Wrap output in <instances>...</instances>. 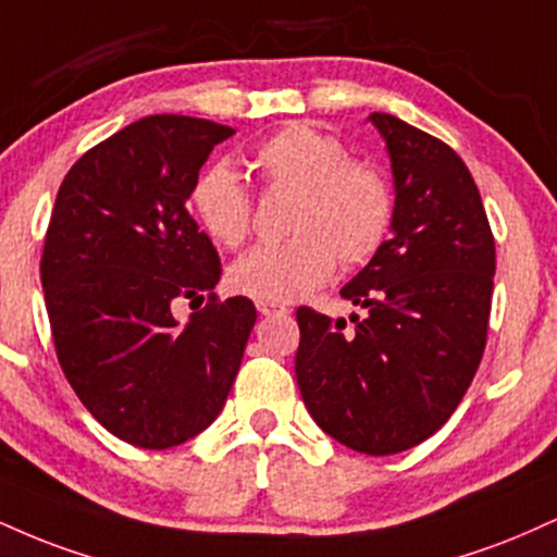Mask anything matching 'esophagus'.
<instances>
[{"label": "esophagus", "instance_id": "1", "mask_svg": "<svg viewBox=\"0 0 557 557\" xmlns=\"http://www.w3.org/2000/svg\"><path fill=\"white\" fill-rule=\"evenodd\" d=\"M257 308L261 317H277V313L287 311L283 304H272V300H257Z\"/></svg>", "mask_w": 557, "mask_h": 557}]
</instances>
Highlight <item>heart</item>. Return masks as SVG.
Instances as JSON below:
<instances>
[{
    "label": "heart",
    "mask_w": 557,
    "mask_h": 557,
    "mask_svg": "<svg viewBox=\"0 0 557 557\" xmlns=\"http://www.w3.org/2000/svg\"><path fill=\"white\" fill-rule=\"evenodd\" d=\"M251 169L272 189L296 191L287 240L259 244L227 270L233 293L272 304L304 298L332 277L337 257L360 267L376 257L394 223V194L384 173L347 158V147L311 124H290L253 147ZM199 225L218 244H244L251 194L227 163L199 173L191 189Z\"/></svg>",
    "instance_id": "obj_1"
}]
</instances>
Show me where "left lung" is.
I'll list each match as a JSON object with an SVG mask.
<instances>
[{
	"instance_id": "obj_1",
	"label": "left lung",
	"mask_w": 557,
	"mask_h": 557,
	"mask_svg": "<svg viewBox=\"0 0 557 557\" xmlns=\"http://www.w3.org/2000/svg\"><path fill=\"white\" fill-rule=\"evenodd\" d=\"M368 122L392 160V238L339 290L368 311L352 313V330L298 308L296 379L321 431L386 457L431 438L470 388L487 339L495 240L451 147L392 113Z\"/></svg>"
}]
</instances>
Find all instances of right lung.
Instances as JSON below:
<instances>
[{"label":"right lung","mask_w":557,"mask_h":557,"mask_svg":"<svg viewBox=\"0 0 557 557\" xmlns=\"http://www.w3.org/2000/svg\"><path fill=\"white\" fill-rule=\"evenodd\" d=\"M236 134L160 113L72 165L53 205L41 283L59 366L106 431L171 448L223 410L257 321L249 298H214L220 257L186 210L212 147ZM211 304L178 325L172 304Z\"/></svg>","instance_id":"1"}]
</instances>
